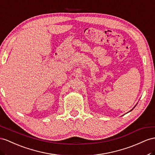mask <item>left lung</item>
I'll use <instances>...</instances> for the list:
<instances>
[{
  "mask_svg": "<svg viewBox=\"0 0 155 155\" xmlns=\"http://www.w3.org/2000/svg\"><path fill=\"white\" fill-rule=\"evenodd\" d=\"M136 106H135V107H136ZM135 107H134V108H133V109H132V110H130V111H132V110H133V109H134L135 108Z\"/></svg>",
  "mask_w": 155,
  "mask_h": 155,
  "instance_id": "8db88e82",
  "label": "left lung"
}]
</instances>
